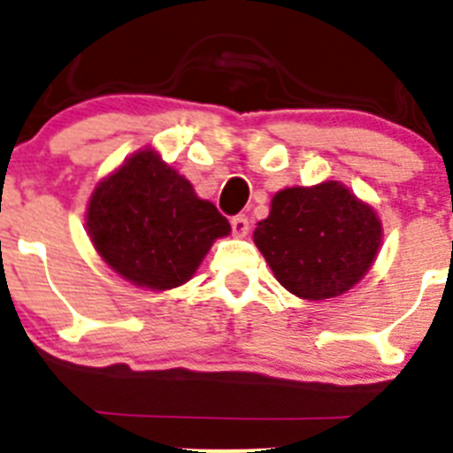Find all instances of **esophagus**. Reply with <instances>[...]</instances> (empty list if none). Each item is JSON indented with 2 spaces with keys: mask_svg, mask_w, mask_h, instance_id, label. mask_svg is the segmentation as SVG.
<instances>
[{
  "mask_svg": "<svg viewBox=\"0 0 453 453\" xmlns=\"http://www.w3.org/2000/svg\"><path fill=\"white\" fill-rule=\"evenodd\" d=\"M230 223H232V232H234V236H239V239L248 236V232H250L248 217H243V214H236V217H232Z\"/></svg>",
  "mask_w": 453,
  "mask_h": 453,
  "instance_id": "esophagus-1",
  "label": "esophagus"
}]
</instances>
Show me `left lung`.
Listing matches in <instances>:
<instances>
[{"mask_svg": "<svg viewBox=\"0 0 453 453\" xmlns=\"http://www.w3.org/2000/svg\"><path fill=\"white\" fill-rule=\"evenodd\" d=\"M254 243L276 280L304 300H326L357 285L377 258L381 221L340 181L273 195Z\"/></svg>", "mask_w": 453, "mask_h": 453, "instance_id": "1", "label": "left lung"}]
</instances>
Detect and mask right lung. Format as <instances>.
<instances>
[{
  "mask_svg": "<svg viewBox=\"0 0 453 453\" xmlns=\"http://www.w3.org/2000/svg\"><path fill=\"white\" fill-rule=\"evenodd\" d=\"M87 232L125 280L166 291L193 278L214 241L230 234V223L184 175L144 149L96 186Z\"/></svg>",
  "mask_w": 453,
  "mask_h": 453,
  "instance_id": "right-lung-1",
  "label": "right lung"
}]
</instances>
